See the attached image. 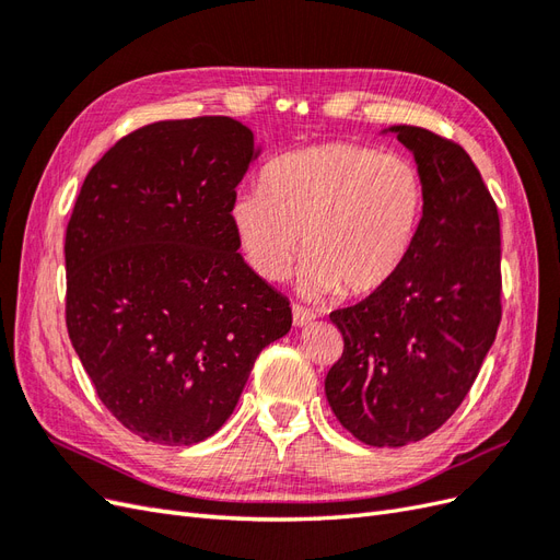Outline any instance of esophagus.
Returning <instances> with one entry per match:
<instances>
[{"label":"esophagus","mask_w":560,"mask_h":560,"mask_svg":"<svg viewBox=\"0 0 560 560\" xmlns=\"http://www.w3.org/2000/svg\"><path fill=\"white\" fill-rule=\"evenodd\" d=\"M292 315H294V325L296 327H303V325H311V322L315 319V313L313 311H308V308H303V306H292Z\"/></svg>","instance_id":"34e87169"}]
</instances>
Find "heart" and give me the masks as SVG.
<instances>
[{
  "mask_svg": "<svg viewBox=\"0 0 560 560\" xmlns=\"http://www.w3.org/2000/svg\"><path fill=\"white\" fill-rule=\"evenodd\" d=\"M422 210L425 184L409 156L325 142L270 161L261 189L233 196L229 219L264 280L287 278L303 247V290L369 294L409 257Z\"/></svg>",
  "mask_w": 560,
  "mask_h": 560,
  "instance_id": "b5f03b06",
  "label": "heart"
}]
</instances>
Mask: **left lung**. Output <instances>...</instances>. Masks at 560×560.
<instances>
[{
  "mask_svg": "<svg viewBox=\"0 0 560 560\" xmlns=\"http://www.w3.org/2000/svg\"><path fill=\"white\" fill-rule=\"evenodd\" d=\"M389 130L413 151L425 210L395 278L329 315L343 354L325 381L338 422L378 448L420 442L444 425L502 319L500 217L479 167L432 130Z\"/></svg>",
  "mask_w": 560,
  "mask_h": 560,
  "instance_id": "obj_1",
  "label": "left lung"
}]
</instances>
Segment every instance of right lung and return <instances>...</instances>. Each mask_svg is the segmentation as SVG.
I'll return each instance as SVG.
<instances>
[{
	"mask_svg": "<svg viewBox=\"0 0 560 560\" xmlns=\"http://www.w3.org/2000/svg\"><path fill=\"white\" fill-rule=\"evenodd\" d=\"M254 132L229 116L132 130L81 184L65 235L67 334L109 413L144 442L224 425L292 308L238 252L229 208Z\"/></svg>",
	"mask_w": 560,
	"mask_h": 560,
	"instance_id": "obj_1",
	"label": "right lung"
}]
</instances>
